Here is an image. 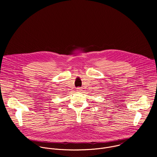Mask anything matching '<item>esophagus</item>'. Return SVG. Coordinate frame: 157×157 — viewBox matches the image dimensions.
<instances>
[{
    "label": "esophagus",
    "mask_w": 157,
    "mask_h": 157,
    "mask_svg": "<svg viewBox=\"0 0 157 157\" xmlns=\"http://www.w3.org/2000/svg\"><path fill=\"white\" fill-rule=\"evenodd\" d=\"M76 90H77V91L78 92H80L82 91V88H77Z\"/></svg>",
    "instance_id": "1"
}]
</instances>
